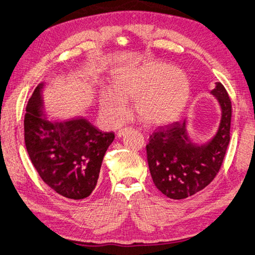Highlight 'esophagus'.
Masks as SVG:
<instances>
[{"instance_id": "1", "label": "esophagus", "mask_w": 255, "mask_h": 255, "mask_svg": "<svg viewBox=\"0 0 255 255\" xmlns=\"http://www.w3.org/2000/svg\"><path fill=\"white\" fill-rule=\"evenodd\" d=\"M125 132H126V128L119 129L118 132H117V136H118V137H123V136L125 135Z\"/></svg>"}]
</instances>
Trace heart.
<instances>
[{"label": "heart", "instance_id": "obj_1", "mask_svg": "<svg viewBox=\"0 0 255 255\" xmlns=\"http://www.w3.org/2000/svg\"><path fill=\"white\" fill-rule=\"evenodd\" d=\"M189 96V80L180 69L149 61L115 73L110 88L100 91L99 106L104 118L117 126L127 115V99L135 98V110L141 122L163 126L179 118Z\"/></svg>", "mask_w": 255, "mask_h": 255}]
</instances>
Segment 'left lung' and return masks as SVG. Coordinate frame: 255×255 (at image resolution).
Wrapping results in <instances>:
<instances>
[{"label": "left lung", "mask_w": 255, "mask_h": 255, "mask_svg": "<svg viewBox=\"0 0 255 255\" xmlns=\"http://www.w3.org/2000/svg\"><path fill=\"white\" fill-rule=\"evenodd\" d=\"M221 106L219 129L212 139L195 145L189 139L186 120L152 132L146 146L155 186L169 198L183 200L202 191L215 178L230 142L232 104L221 82L211 91Z\"/></svg>", "instance_id": "left-lung-1"}]
</instances>
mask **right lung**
I'll return each instance as SVG.
<instances>
[{
    "label": "right lung",
    "instance_id": "right-lung-1",
    "mask_svg": "<svg viewBox=\"0 0 255 255\" xmlns=\"http://www.w3.org/2000/svg\"><path fill=\"white\" fill-rule=\"evenodd\" d=\"M35 88L26 106L24 141L27 154L43 182L71 200H82L94 191L104 156L115 139L85 118L51 120L43 114L41 90Z\"/></svg>",
    "mask_w": 255,
    "mask_h": 255
}]
</instances>
